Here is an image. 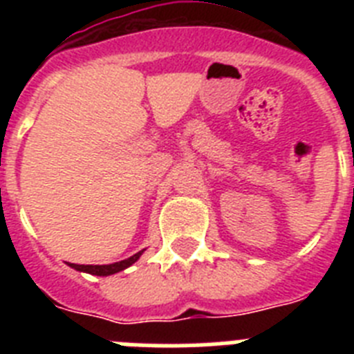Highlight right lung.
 Here are the masks:
<instances>
[{"instance_id": "1", "label": "right lung", "mask_w": 354, "mask_h": 354, "mask_svg": "<svg viewBox=\"0 0 354 354\" xmlns=\"http://www.w3.org/2000/svg\"><path fill=\"white\" fill-rule=\"evenodd\" d=\"M142 253H143V250L138 253H134L133 257L124 259V261H120V262H113V264H104V266L71 264V268H74V270H77V271H84V273L97 274V277H108V274H115V273H118V271H124L126 268H129L131 264H134V262L142 257Z\"/></svg>"}]
</instances>
